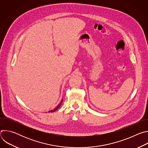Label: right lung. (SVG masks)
Here are the masks:
<instances>
[{"label": "right lung", "mask_w": 148, "mask_h": 148, "mask_svg": "<svg viewBox=\"0 0 148 148\" xmlns=\"http://www.w3.org/2000/svg\"><path fill=\"white\" fill-rule=\"evenodd\" d=\"M62 101H61V102H62ZM61 103H60L58 105V106L56 108H54V110H51V111H49V112H54V111H56L60 106H61Z\"/></svg>", "instance_id": "1"}]
</instances>
